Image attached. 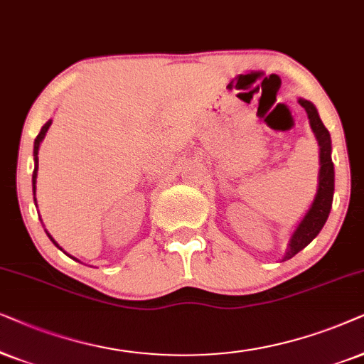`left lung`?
Listing matches in <instances>:
<instances>
[{
    "label": "left lung",
    "mask_w": 364,
    "mask_h": 364,
    "mask_svg": "<svg viewBox=\"0 0 364 364\" xmlns=\"http://www.w3.org/2000/svg\"><path fill=\"white\" fill-rule=\"evenodd\" d=\"M299 105L306 109L309 124H311L314 136L318 139L319 163H321V168H319L316 198H314L313 205L306 213V216H304L301 223L298 225L296 231L293 232L291 241H289V248L287 251V255H284V259L293 258L294 255L299 253L303 248H306V246L316 238L318 232L321 231V228L328 220L334 193V166L331 161V138H329V132L324 128L323 121L319 118L318 111L313 106V103L299 98Z\"/></svg>",
    "instance_id": "1"
}]
</instances>
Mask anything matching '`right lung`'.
I'll use <instances>...</instances> for the list:
<instances>
[{
	"label": "right lung",
	"mask_w": 364,
	"mask_h": 364,
	"mask_svg": "<svg viewBox=\"0 0 364 364\" xmlns=\"http://www.w3.org/2000/svg\"><path fill=\"white\" fill-rule=\"evenodd\" d=\"M51 126V119L48 121V123L43 126L41 128V132H40V134H38L36 136V139H35V171H33V193H36V171H38V149H40V143L43 141V138H45V134H46V132H48V128H50ZM50 236V235H48ZM50 240L53 241V243H55L56 246H58V243L55 240L51 238L50 236ZM58 248H60V246H58Z\"/></svg>",
	"instance_id": "right-lung-1"
}]
</instances>
